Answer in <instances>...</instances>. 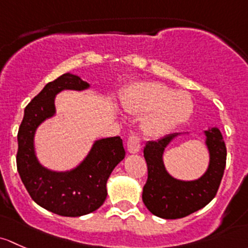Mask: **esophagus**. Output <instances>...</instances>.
Returning a JSON list of instances; mask_svg holds the SVG:
<instances>
[{
  "instance_id": "34e87169",
  "label": "esophagus",
  "mask_w": 248,
  "mask_h": 248,
  "mask_svg": "<svg viewBox=\"0 0 248 248\" xmlns=\"http://www.w3.org/2000/svg\"><path fill=\"white\" fill-rule=\"evenodd\" d=\"M126 147H127V150H129V153H131V154H136V153H139L140 149H141V141H140L139 137L132 135V136H130L129 140H127Z\"/></svg>"
}]
</instances>
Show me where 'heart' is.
Returning a JSON list of instances; mask_svg holds the SVG:
<instances>
[{"label": "heart", "mask_w": 248, "mask_h": 248, "mask_svg": "<svg viewBox=\"0 0 248 248\" xmlns=\"http://www.w3.org/2000/svg\"><path fill=\"white\" fill-rule=\"evenodd\" d=\"M121 105L127 113L144 114L142 131L150 137L170 134L186 123L195 108L190 94L157 81L132 83L121 95Z\"/></svg>", "instance_id": "obj_1"}]
</instances>
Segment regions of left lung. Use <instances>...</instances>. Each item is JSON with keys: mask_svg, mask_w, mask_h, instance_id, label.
Wrapping results in <instances>:
<instances>
[{"mask_svg": "<svg viewBox=\"0 0 248 248\" xmlns=\"http://www.w3.org/2000/svg\"><path fill=\"white\" fill-rule=\"evenodd\" d=\"M188 132H175L157 141L148 142L143 154L148 166V179L143 187L142 200L153 215L165 219L185 217L204 208L216 196L226 167L227 149L218 127L203 130L209 165L200 178L177 179L166 170L165 150L173 140Z\"/></svg>", "mask_w": 248, "mask_h": 248, "instance_id": "obj_1", "label": "left lung"}]
</instances>
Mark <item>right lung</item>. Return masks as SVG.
I'll list each match as a JSON object with an SVG mask.
<instances>
[{"mask_svg": "<svg viewBox=\"0 0 248 248\" xmlns=\"http://www.w3.org/2000/svg\"><path fill=\"white\" fill-rule=\"evenodd\" d=\"M88 88V82L71 73L48 82L26 106L17 132L16 166L25 187L38 205L67 217L87 215L103 205L107 180L125 157L123 141L114 136L94 141L85 159L69 170H50L38 160L35 132L46 119L56 116V95L63 91Z\"/></svg>", "mask_w": 248, "mask_h": 248, "instance_id": "add662e5", "label": "right lung"}]
</instances>
